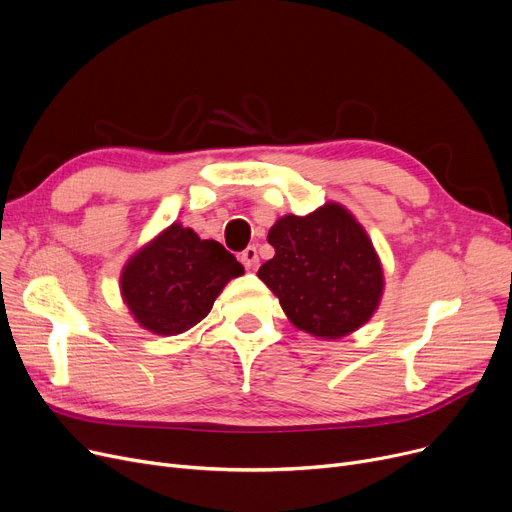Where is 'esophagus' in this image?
I'll use <instances>...</instances> for the list:
<instances>
[{
	"label": "esophagus",
	"instance_id": "34e87169",
	"mask_svg": "<svg viewBox=\"0 0 512 512\" xmlns=\"http://www.w3.org/2000/svg\"><path fill=\"white\" fill-rule=\"evenodd\" d=\"M238 259L242 261V265H244V268H247V270H255L257 263H259L257 247H247V249H244V251L238 255Z\"/></svg>",
	"mask_w": 512,
	"mask_h": 512
}]
</instances>
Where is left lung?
I'll return each instance as SVG.
<instances>
[{"instance_id": "left-lung-1", "label": "left lung", "mask_w": 512, "mask_h": 512, "mask_svg": "<svg viewBox=\"0 0 512 512\" xmlns=\"http://www.w3.org/2000/svg\"><path fill=\"white\" fill-rule=\"evenodd\" d=\"M276 255L257 276L299 330L341 339L366 324L383 295V268L355 217L326 203L305 217L284 215L270 228Z\"/></svg>"}]
</instances>
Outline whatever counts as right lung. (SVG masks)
<instances>
[{
    "label": "right lung",
    "mask_w": 512,
    "mask_h": 512,
    "mask_svg": "<svg viewBox=\"0 0 512 512\" xmlns=\"http://www.w3.org/2000/svg\"><path fill=\"white\" fill-rule=\"evenodd\" d=\"M244 274L217 240L171 224L133 255L121 274L131 316L154 335L173 337L201 322L224 286Z\"/></svg>",
    "instance_id": "right-lung-1"
}]
</instances>
